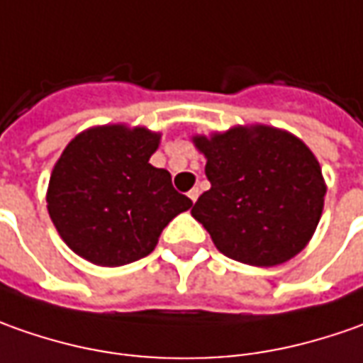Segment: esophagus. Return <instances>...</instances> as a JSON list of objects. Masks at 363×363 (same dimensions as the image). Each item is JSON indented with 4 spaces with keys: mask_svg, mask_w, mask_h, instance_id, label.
<instances>
[{
    "mask_svg": "<svg viewBox=\"0 0 363 363\" xmlns=\"http://www.w3.org/2000/svg\"><path fill=\"white\" fill-rule=\"evenodd\" d=\"M199 194H201V191H199V189H193V191H189V199H191L193 203H196V199H199Z\"/></svg>",
    "mask_w": 363,
    "mask_h": 363,
    "instance_id": "esophagus-1",
    "label": "esophagus"
}]
</instances>
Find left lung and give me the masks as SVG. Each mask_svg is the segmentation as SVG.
<instances>
[{
  "label": "left lung",
  "instance_id": "8db88e82",
  "mask_svg": "<svg viewBox=\"0 0 363 363\" xmlns=\"http://www.w3.org/2000/svg\"><path fill=\"white\" fill-rule=\"evenodd\" d=\"M193 143L206 158L211 189L191 213L223 255L273 267L303 251L328 191L306 144L263 124L193 136Z\"/></svg>",
  "mask_w": 363,
  "mask_h": 363
}]
</instances>
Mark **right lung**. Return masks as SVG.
Here are the masks:
<instances>
[{"mask_svg":"<svg viewBox=\"0 0 363 363\" xmlns=\"http://www.w3.org/2000/svg\"><path fill=\"white\" fill-rule=\"evenodd\" d=\"M160 134L124 124L80 132L50 177L48 213L76 255L120 267L155 251L158 237L193 201L177 193L170 172L148 160Z\"/></svg>","mask_w":363,"mask_h":363,"instance_id":"right-lung-1","label":"right lung"}]
</instances>
